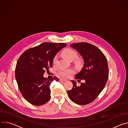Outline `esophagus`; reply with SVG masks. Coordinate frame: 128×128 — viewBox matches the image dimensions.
<instances>
[{
    "label": "esophagus",
    "instance_id": "34e87169",
    "mask_svg": "<svg viewBox=\"0 0 128 128\" xmlns=\"http://www.w3.org/2000/svg\"><path fill=\"white\" fill-rule=\"evenodd\" d=\"M59 80H60V82H66V80H64V79H60Z\"/></svg>",
    "mask_w": 128,
    "mask_h": 128
}]
</instances>
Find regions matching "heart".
<instances>
[{
  "instance_id": "1",
  "label": "heart",
  "mask_w": 128,
  "mask_h": 128,
  "mask_svg": "<svg viewBox=\"0 0 128 128\" xmlns=\"http://www.w3.org/2000/svg\"><path fill=\"white\" fill-rule=\"evenodd\" d=\"M63 56L69 61H72L74 59L76 56L77 54L76 52L72 49L70 48H66L62 52ZM57 59V57L55 56L53 59V64L56 63ZM75 72L74 69L70 68V69H62L58 71V74L61 77L67 78L70 77Z\"/></svg>"
}]
</instances>
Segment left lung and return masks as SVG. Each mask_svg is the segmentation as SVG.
I'll return each instance as SVG.
<instances>
[{
	"label": "left lung",
	"instance_id": "left-lung-1",
	"mask_svg": "<svg viewBox=\"0 0 128 128\" xmlns=\"http://www.w3.org/2000/svg\"><path fill=\"white\" fill-rule=\"evenodd\" d=\"M70 46L80 54L84 61V66L76 74V78L84 80L85 82H81L78 86L76 81L71 80L73 88L67 91V93L70 100L75 103L86 105L98 96L107 82V61L101 50L92 44L78 42L72 44Z\"/></svg>",
	"mask_w": 128,
	"mask_h": 128
}]
</instances>
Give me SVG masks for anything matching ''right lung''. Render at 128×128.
<instances>
[{"label": "right lung", "instance_id": "1", "mask_svg": "<svg viewBox=\"0 0 128 128\" xmlns=\"http://www.w3.org/2000/svg\"><path fill=\"white\" fill-rule=\"evenodd\" d=\"M66 46L65 43L44 42L25 51L18 59L15 77L22 96L30 104L40 106L50 98V84L58 81L44 77L46 70L52 66L53 59L57 53Z\"/></svg>", "mask_w": 128, "mask_h": 128}]
</instances>
